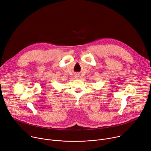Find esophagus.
Here are the masks:
<instances>
[{
	"mask_svg": "<svg viewBox=\"0 0 151 151\" xmlns=\"http://www.w3.org/2000/svg\"><path fill=\"white\" fill-rule=\"evenodd\" d=\"M75 78H76V79H79V75H78V74L75 75Z\"/></svg>",
	"mask_w": 151,
	"mask_h": 151,
	"instance_id": "1",
	"label": "esophagus"
}]
</instances>
